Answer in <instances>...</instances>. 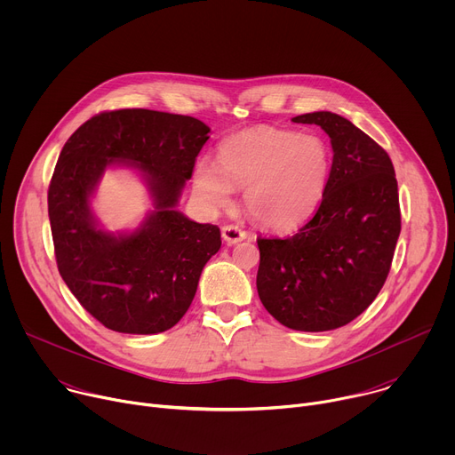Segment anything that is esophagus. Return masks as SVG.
Wrapping results in <instances>:
<instances>
[{"label":"esophagus","mask_w":455,"mask_h":455,"mask_svg":"<svg viewBox=\"0 0 455 455\" xmlns=\"http://www.w3.org/2000/svg\"><path fill=\"white\" fill-rule=\"evenodd\" d=\"M221 235L228 244H235V243H239L246 237V232L241 230L239 227H235V225H227V227L221 228Z\"/></svg>","instance_id":"obj_1"}]
</instances>
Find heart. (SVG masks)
Here are the masks:
<instances>
[{
    "instance_id": "obj_1",
    "label": "heart",
    "mask_w": 455,
    "mask_h": 455,
    "mask_svg": "<svg viewBox=\"0 0 455 455\" xmlns=\"http://www.w3.org/2000/svg\"><path fill=\"white\" fill-rule=\"evenodd\" d=\"M330 174L331 155L320 139L261 129L225 140L216 164H196L192 181L207 209L230 207L232 188H244V207L257 223L293 230L320 207Z\"/></svg>"
}]
</instances>
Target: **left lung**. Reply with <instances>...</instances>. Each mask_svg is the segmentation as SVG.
Masks as SVG:
<instances>
[{
    "label": "left lung",
    "mask_w": 455,
    "mask_h": 455,
    "mask_svg": "<svg viewBox=\"0 0 455 455\" xmlns=\"http://www.w3.org/2000/svg\"><path fill=\"white\" fill-rule=\"evenodd\" d=\"M320 125L333 164L316 214L293 235L257 239V293L297 331H330L363 313L379 293L402 230L398 181L388 155L331 111L291 118Z\"/></svg>",
    "instance_id": "1"
}]
</instances>
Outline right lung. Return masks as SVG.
<instances>
[{"instance_id": "1", "label": "right lung", "mask_w": 455, "mask_h": 455, "mask_svg": "<svg viewBox=\"0 0 455 455\" xmlns=\"http://www.w3.org/2000/svg\"><path fill=\"white\" fill-rule=\"evenodd\" d=\"M202 120L153 109H118L84 122L64 144L48 188L57 268L81 306L108 330L155 335L171 330L196 295L221 248L216 225L176 207L209 140ZM109 166L140 172L154 211L132 233H109L91 198Z\"/></svg>"}]
</instances>
